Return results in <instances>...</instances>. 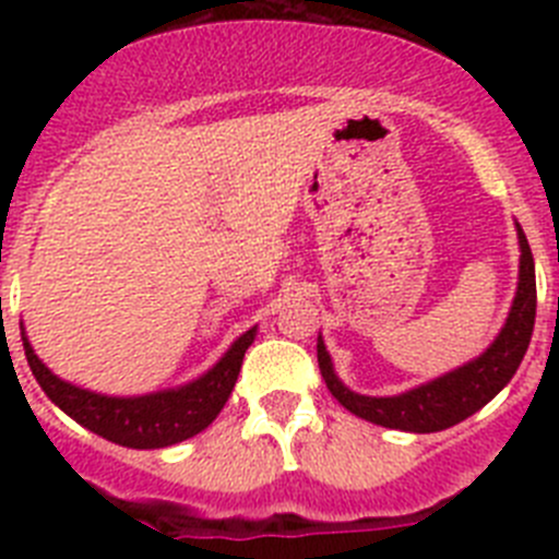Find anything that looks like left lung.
I'll return each mask as SVG.
<instances>
[{
	"label": "left lung",
	"mask_w": 559,
	"mask_h": 559,
	"mask_svg": "<svg viewBox=\"0 0 559 559\" xmlns=\"http://www.w3.org/2000/svg\"><path fill=\"white\" fill-rule=\"evenodd\" d=\"M515 229L518 246H521V265H518V290L510 316H507L501 333L496 335L490 347L484 349L478 358L467 360L464 367L445 372L442 378L428 380L423 386L394 394V397H369V394H358L341 383L328 347L319 335V344H316L319 369H322L330 394L338 400L341 406L353 412L355 417L374 423V426L412 433H433L445 431V428L476 414L510 383L512 374L521 367L523 355L530 349L537 308L535 260H532L530 240L523 235L521 224H515Z\"/></svg>",
	"instance_id": "1"
}]
</instances>
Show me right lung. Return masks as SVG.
I'll use <instances>...</instances> for the list:
<instances>
[{
  "label": "right lung",
  "mask_w": 559,
  "mask_h": 559,
  "mask_svg": "<svg viewBox=\"0 0 559 559\" xmlns=\"http://www.w3.org/2000/svg\"><path fill=\"white\" fill-rule=\"evenodd\" d=\"M254 335L257 328L246 330L215 367L206 369L201 378L190 380L185 386L140 394V397H111V394L88 392V389L75 386V383L58 378L56 372H49L36 349L29 347L22 330L24 355H27L29 369L36 374L44 394L63 414H69L97 437L108 439L114 445L140 448V451L185 442L204 431L212 419L218 417L235 389L240 364H243V355L251 347Z\"/></svg>",
  "instance_id": "1"
}]
</instances>
